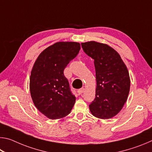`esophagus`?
<instances>
[{
	"label": "esophagus",
	"mask_w": 152,
	"mask_h": 152,
	"mask_svg": "<svg viewBox=\"0 0 152 152\" xmlns=\"http://www.w3.org/2000/svg\"><path fill=\"white\" fill-rule=\"evenodd\" d=\"M84 91V88H82L78 89V91H77V92H78V94H81L83 93Z\"/></svg>",
	"instance_id": "obj_1"
}]
</instances>
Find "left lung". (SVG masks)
<instances>
[{
    "label": "left lung",
    "instance_id": "left-lung-1",
    "mask_svg": "<svg viewBox=\"0 0 152 152\" xmlns=\"http://www.w3.org/2000/svg\"><path fill=\"white\" fill-rule=\"evenodd\" d=\"M81 45L94 60L96 88L90 110L99 119H110L122 109L127 99L130 78L127 67L119 53L107 44L88 42Z\"/></svg>",
    "mask_w": 152,
    "mask_h": 152
}]
</instances>
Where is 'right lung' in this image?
<instances>
[{
    "label": "right lung",
    "instance_id": "obj_1",
    "mask_svg": "<svg viewBox=\"0 0 152 152\" xmlns=\"http://www.w3.org/2000/svg\"><path fill=\"white\" fill-rule=\"evenodd\" d=\"M80 50L77 42H57L43 50L30 76L31 96L35 106L51 119L68 115L76 101L64 70Z\"/></svg>",
    "mask_w": 152,
    "mask_h": 152
}]
</instances>
